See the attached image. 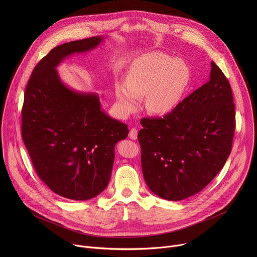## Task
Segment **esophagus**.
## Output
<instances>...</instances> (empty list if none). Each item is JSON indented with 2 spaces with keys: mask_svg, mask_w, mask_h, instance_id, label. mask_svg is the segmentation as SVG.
I'll return each instance as SVG.
<instances>
[{
  "mask_svg": "<svg viewBox=\"0 0 257 257\" xmlns=\"http://www.w3.org/2000/svg\"><path fill=\"white\" fill-rule=\"evenodd\" d=\"M137 134H138V130L136 128H131L129 131V137L133 140L137 139Z\"/></svg>",
  "mask_w": 257,
  "mask_h": 257,
  "instance_id": "obj_1",
  "label": "esophagus"
}]
</instances>
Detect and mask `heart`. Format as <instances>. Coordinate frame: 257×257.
<instances>
[{
  "label": "heart",
  "instance_id": "b5f03b06",
  "mask_svg": "<svg viewBox=\"0 0 257 257\" xmlns=\"http://www.w3.org/2000/svg\"><path fill=\"white\" fill-rule=\"evenodd\" d=\"M191 79V71L182 60L156 52L140 58L131 68L127 82L115 86L118 107L123 114L134 112L139 98L154 115L171 113L181 102Z\"/></svg>",
  "mask_w": 257,
  "mask_h": 257
}]
</instances>
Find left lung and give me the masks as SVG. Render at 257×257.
I'll list each match as a JSON object with an SVG mask.
<instances>
[{"label":"left lung","mask_w":257,"mask_h":257,"mask_svg":"<svg viewBox=\"0 0 257 257\" xmlns=\"http://www.w3.org/2000/svg\"><path fill=\"white\" fill-rule=\"evenodd\" d=\"M210 79L163 118H142L141 167L149 188L167 200L200 192L228 160L236 127L231 85L211 62Z\"/></svg>","instance_id":"8db88e82"}]
</instances>
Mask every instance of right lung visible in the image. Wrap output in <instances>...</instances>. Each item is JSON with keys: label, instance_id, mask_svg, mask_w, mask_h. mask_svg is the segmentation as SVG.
Here are the masks:
<instances>
[{"label": "right lung", "instance_id": "right-lung-1", "mask_svg": "<svg viewBox=\"0 0 257 257\" xmlns=\"http://www.w3.org/2000/svg\"><path fill=\"white\" fill-rule=\"evenodd\" d=\"M102 36L54 48L32 71L22 106L21 133L34 170L58 195L87 200L111 178L115 145L128 126L108 117L95 93L68 88L56 67L68 56L96 48Z\"/></svg>", "mask_w": 257, "mask_h": 257}]
</instances>
